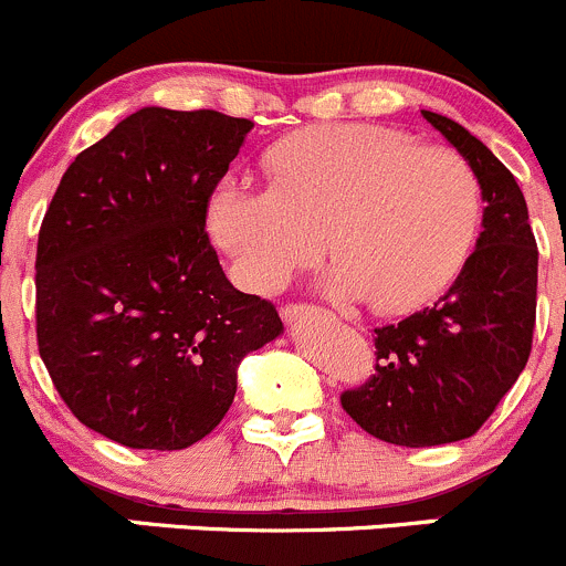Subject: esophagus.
<instances>
[{
    "label": "esophagus",
    "instance_id": "34e87169",
    "mask_svg": "<svg viewBox=\"0 0 566 566\" xmlns=\"http://www.w3.org/2000/svg\"><path fill=\"white\" fill-rule=\"evenodd\" d=\"M312 315H319L317 306H304V304H298V306H287V310L282 312V317L287 319V323H298V319L312 317Z\"/></svg>",
    "mask_w": 566,
    "mask_h": 566
}]
</instances>
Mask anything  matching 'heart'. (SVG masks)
<instances>
[{
    "mask_svg": "<svg viewBox=\"0 0 566 566\" xmlns=\"http://www.w3.org/2000/svg\"><path fill=\"white\" fill-rule=\"evenodd\" d=\"M271 172L273 186L227 175L208 205L238 282L260 293L317 260L328 232L339 262L325 293L413 310L458 276L482 219L479 182L458 153L380 125L301 130L271 153Z\"/></svg>",
    "mask_w": 566,
    "mask_h": 566,
    "instance_id": "heart-1",
    "label": "heart"
}]
</instances>
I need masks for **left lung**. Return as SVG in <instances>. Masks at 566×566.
<instances>
[{"label":"left lung","mask_w":566,"mask_h":566,"mask_svg":"<svg viewBox=\"0 0 566 566\" xmlns=\"http://www.w3.org/2000/svg\"><path fill=\"white\" fill-rule=\"evenodd\" d=\"M421 117L460 153L482 191V232L436 306L375 328L378 375L342 394L369 436L397 447L471 438L521 378L536 317V251L526 197L510 169L443 114Z\"/></svg>","instance_id":"1"}]
</instances>
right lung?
<instances>
[{"mask_svg": "<svg viewBox=\"0 0 566 566\" xmlns=\"http://www.w3.org/2000/svg\"><path fill=\"white\" fill-rule=\"evenodd\" d=\"M254 128L145 106L62 175L38 235V347L78 421L130 449L175 452L230 410L238 367L284 331L230 284L208 199Z\"/></svg>", "mask_w": 566, "mask_h": 566, "instance_id": "1", "label": "right lung"}]
</instances>
